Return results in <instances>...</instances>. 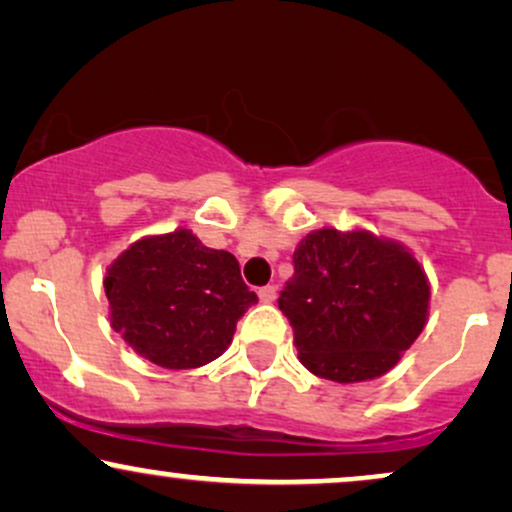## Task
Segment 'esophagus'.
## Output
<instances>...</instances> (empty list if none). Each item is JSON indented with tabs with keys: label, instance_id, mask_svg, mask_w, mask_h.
<instances>
[{
	"label": "esophagus",
	"instance_id": "esophagus-1",
	"mask_svg": "<svg viewBox=\"0 0 512 512\" xmlns=\"http://www.w3.org/2000/svg\"><path fill=\"white\" fill-rule=\"evenodd\" d=\"M260 300L262 303H274L276 300V288L274 286H264V288H260Z\"/></svg>",
	"mask_w": 512,
	"mask_h": 512
}]
</instances>
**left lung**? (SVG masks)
<instances>
[{
  "label": "left lung",
  "mask_w": 512,
  "mask_h": 512,
  "mask_svg": "<svg viewBox=\"0 0 512 512\" xmlns=\"http://www.w3.org/2000/svg\"><path fill=\"white\" fill-rule=\"evenodd\" d=\"M279 307L298 360L336 384L377 379L400 362L429 317V279L415 255L367 229H317L293 252Z\"/></svg>",
  "instance_id": "obj_1"
}]
</instances>
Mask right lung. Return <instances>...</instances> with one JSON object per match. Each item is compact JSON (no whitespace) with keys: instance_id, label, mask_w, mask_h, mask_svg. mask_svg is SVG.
Returning <instances> with one entry per match:
<instances>
[{"instance_id":"obj_1","label":"right lung","mask_w":512,"mask_h":512,"mask_svg":"<svg viewBox=\"0 0 512 512\" xmlns=\"http://www.w3.org/2000/svg\"><path fill=\"white\" fill-rule=\"evenodd\" d=\"M109 324L135 353L164 369H195L231 346L257 295L238 260L190 229L143 236L107 267Z\"/></svg>"}]
</instances>
